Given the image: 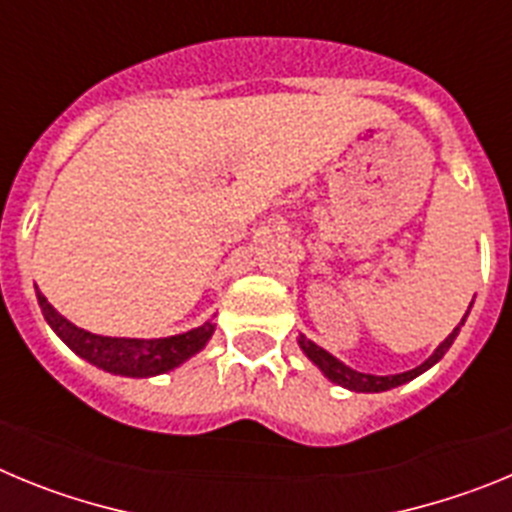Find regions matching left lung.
<instances>
[{"instance_id":"left-lung-1","label":"left lung","mask_w":512,"mask_h":512,"mask_svg":"<svg viewBox=\"0 0 512 512\" xmlns=\"http://www.w3.org/2000/svg\"><path fill=\"white\" fill-rule=\"evenodd\" d=\"M469 307H472V305H469ZM467 315H469V310H467ZM467 315L461 318V323L456 325L454 330H451L449 338H446V341H443L441 346H438L436 351H433V354L423 361V364L415 366V369H410V372L387 374V377H379V374L356 372V369H351V366H346L343 361H338L336 356L328 354L325 348H320L318 343H312L310 338H305L302 333H300V338H297V343H300L302 354H305L307 359L312 361V364L318 366L320 372H323L325 377L330 379V382H336L338 387H346V390H351V392H387V390H392V387H400V384H405V382H410V379L420 377V374L428 372L433 364H438V361L443 359V354H446V351L451 348V343L456 341V336H459V330H461V325H464V320H467Z\"/></svg>"}]
</instances>
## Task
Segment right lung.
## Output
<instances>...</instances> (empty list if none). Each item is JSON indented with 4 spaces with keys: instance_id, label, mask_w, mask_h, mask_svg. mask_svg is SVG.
Returning <instances> with one entry per match:
<instances>
[{
    "instance_id": "right-lung-1",
    "label": "right lung",
    "mask_w": 512,
    "mask_h": 512,
    "mask_svg": "<svg viewBox=\"0 0 512 512\" xmlns=\"http://www.w3.org/2000/svg\"><path fill=\"white\" fill-rule=\"evenodd\" d=\"M38 305L43 310L45 323L51 325L53 333L61 338L66 346L81 356L84 361L94 364L102 372L120 374V377H156L166 374L184 361L200 354L207 341L215 333V323L207 320L200 328H192L187 333H176L169 338H112L97 336L89 330L79 328L71 320H66L51 302L45 300L40 292Z\"/></svg>"
}]
</instances>
